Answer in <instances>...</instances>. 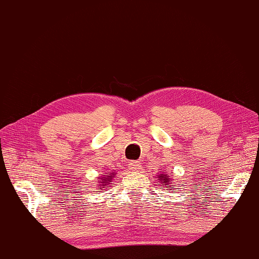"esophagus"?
<instances>
[{"instance_id": "34e87169", "label": "esophagus", "mask_w": 259, "mask_h": 259, "mask_svg": "<svg viewBox=\"0 0 259 259\" xmlns=\"http://www.w3.org/2000/svg\"><path fill=\"white\" fill-rule=\"evenodd\" d=\"M131 171H139L142 169V163L139 161H133L130 163Z\"/></svg>"}]
</instances>
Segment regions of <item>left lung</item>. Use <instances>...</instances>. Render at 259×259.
I'll use <instances>...</instances> for the list:
<instances>
[{
  "mask_svg": "<svg viewBox=\"0 0 259 259\" xmlns=\"http://www.w3.org/2000/svg\"><path fill=\"white\" fill-rule=\"evenodd\" d=\"M158 180L161 181V184L163 185V187L168 188V190H169V187H170V186H174V185H171V181H173V180H170V179H169L165 174H159L158 175ZM170 190H171V188H170Z\"/></svg>",
  "mask_w": 259,
  "mask_h": 259,
  "instance_id": "obj_1",
  "label": "left lung"
}]
</instances>
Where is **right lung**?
<instances>
[{
	"label": "right lung",
	"instance_id": "right-lung-1",
	"mask_svg": "<svg viewBox=\"0 0 259 259\" xmlns=\"http://www.w3.org/2000/svg\"><path fill=\"white\" fill-rule=\"evenodd\" d=\"M114 173L113 174H109L107 175V178L105 177H102V178H98V181H100V185L98 186H103L102 188H105V187H109V185L111 184V178H114ZM98 190H101V187H98Z\"/></svg>",
	"mask_w": 259,
	"mask_h": 259
}]
</instances>
